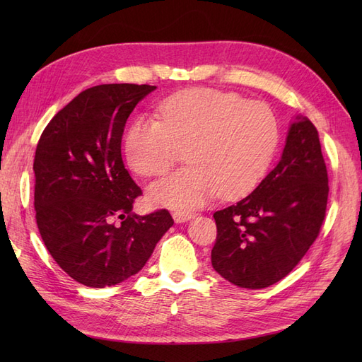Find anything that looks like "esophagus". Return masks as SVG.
Wrapping results in <instances>:
<instances>
[{"label": "esophagus", "mask_w": 362, "mask_h": 362, "mask_svg": "<svg viewBox=\"0 0 362 362\" xmlns=\"http://www.w3.org/2000/svg\"><path fill=\"white\" fill-rule=\"evenodd\" d=\"M196 214L194 213H184V211H175L172 214L173 221L177 223H182V222H187V221H192V218L194 217Z\"/></svg>", "instance_id": "esophagus-1"}]
</instances>
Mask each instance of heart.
Returning a JSON list of instances; mask_svg holds the SVG:
<instances>
[{"mask_svg":"<svg viewBox=\"0 0 362 362\" xmlns=\"http://www.w3.org/2000/svg\"><path fill=\"white\" fill-rule=\"evenodd\" d=\"M158 120L137 119L125 136L129 168L141 177L166 175L187 149L190 166L152 184L157 206L190 211L218 193L238 199L254 190L275 156L279 128L270 108L235 93L187 89L157 107Z\"/></svg>","mask_w":362,"mask_h":362,"instance_id":"heart-1","label":"heart"}]
</instances>
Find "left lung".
<instances>
[{
  "label": "left lung",
  "instance_id": "left-lung-1",
  "mask_svg": "<svg viewBox=\"0 0 362 362\" xmlns=\"http://www.w3.org/2000/svg\"><path fill=\"white\" fill-rule=\"evenodd\" d=\"M327 193L319 133L299 115L288 128L276 168L245 199L213 214L214 270L250 290L286 278L320 233Z\"/></svg>",
  "mask_w": 362,
  "mask_h": 362
}]
</instances>
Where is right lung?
<instances>
[{"label": "right lung", "mask_w": 362, "mask_h": 362, "mask_svg": "<svg viewBox=\"0 0 362 362\" xmlns=\"http://www.w3.org/2000/svg\"><path fill=\"white\" fill-rule=\"evenodd\" d=\"M156 89L90 87L39 139L33 164L39 233L57 264L86 287H112L136 275L173 225L168 210L131 213L141 190L120 154L127 119Z\"/></svg>", "instance_id": "obj_1"}]
</instances>
